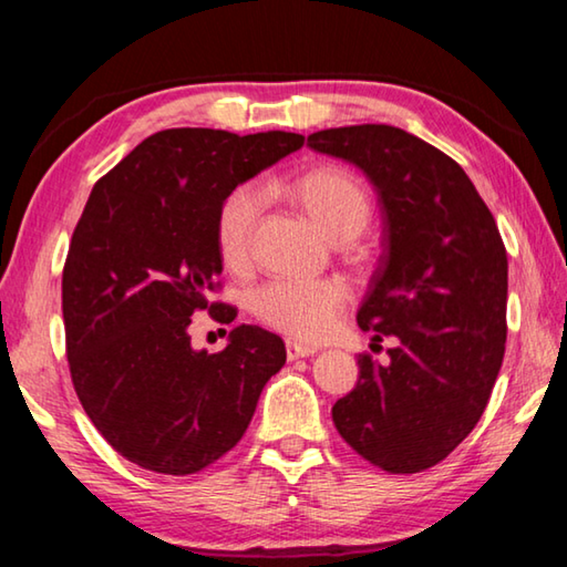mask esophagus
Listing matches in <instances>:
<instances>
[{"label":"esophagus","instance_id":"34e87169","mask_svg":"<svg viewBox=\"0 0 567 567\" xmlns=\"http://www.w3.org/2000/svg\"><path fill=\"white\" fill-rule=\"evenodd\" d=\"M312 354H318V348H310V344H300V342H287V360L312 358Z\"/></svg>","mask_w":567,"mask_h":567}]
</instances>
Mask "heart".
I'll return each mask as SVG.
<instances>
[{
    "label": "heart",
    "mask_w": 567,
    "mask_h": 567,
    "mask_svg": "<svg viewBox=\"0 0 567 567\" xmlns=\"http://www.w3.org/2000/svg\"><path fill=\"white\" fill-rule=\"evenodd\" d=\"M285 197L332 239L350 243L370 219V197L360 179L334 165H315L297 172L282 185ZM260 195L252 187H235L217 213V249L225 265L247 262ZM348 302V290L338 280L270 282L255 295V315L267 328L295 340H320L332 330L340 310Z\"/></svg>",
    "instance_id": "heart-1"
}]
</instances>
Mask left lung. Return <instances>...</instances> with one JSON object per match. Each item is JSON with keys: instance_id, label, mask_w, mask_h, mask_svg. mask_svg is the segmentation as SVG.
Returning a JSON list of instances; mask_svg holds the SVG:
<instances>
[{"instance_id": "left-lung-1", "label": "left lung", "mask_w": 567, "mask_h": 567, "mask_svg": "<svg viewBox=\"0 0 567 567\" xmlns=\"http://www.w3.org/2000/svg\"><path fill=\"white\" fill-rule=\"evenodd\" d=\"M307 145L360 167L378 192L385 252L358 310L390 362L360 354V378L332 408L354 453L417 473L473 433L505 354L507 255L465 169L390 124L315 132Z\"/></svg>"}]
</instances>
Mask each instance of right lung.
I'll return each instance as SVG.
<instances>
[{
    "label": "right lung",
    "instance_id": "obj_1",
    "mask_svg": "<svg viewBox=\"0 0 567 567\" xmlns=\"http://www.w3.org/2000/svg\"><path fill=\"white\" fill-rule=\"evenodd\" d=\"M295 132L237 137L162 130L107 172L74 227L62 275L66 360L84 412L122 457L165 475L215 463L245 435L285 342L237 324L223 352L195 350L192 315L223 272L217 213L237 185L302 147Z\"/></svg>",
    "mask_w": 567,
    "mask_h": 567
}]
</instances>
